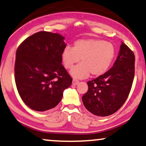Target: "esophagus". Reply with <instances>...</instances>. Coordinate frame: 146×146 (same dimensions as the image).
I'll return each mask as SVG.
<instances>
[{
	"label": "esophagus",
	"mask_w": 146,
	"mask_h": 146,
	"mask_svg": "<svg viewBox=\"0 0 146 146\" xmlns=\"http://www.w3.org/2000/svg\"><path fill=\"white\" fill-rule=\"evenodd\" d=\"M79 80H77V79H73V85H77L78 83H79Z\"/></svg>",
	"instance_id": "1"
}]
</instances>
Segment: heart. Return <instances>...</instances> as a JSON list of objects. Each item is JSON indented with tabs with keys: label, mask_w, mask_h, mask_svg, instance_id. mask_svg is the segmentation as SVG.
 Instances as JSON below:
<instances>
[{
	"label": "heart",
	"mask_w": 146,
	"mask_h": 146,
	"mask_svg": "<svg viewBox=\"0 0 146 146\" xmlns=\"http://www.w3.org/2000/svg\"><path fill=\"white\" fill-rule=\"evenodd\" d=\"M116 50L113 44L96 38L81 39L74 43L73 48L67 46L61 53L63 65L67 69H73L81 59V63L71 71L78 79L102 75L113 62Z\"/></svg>",
	"instance_id": "b5f03b06"
}]
</instances>
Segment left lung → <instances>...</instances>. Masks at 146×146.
Masks as SVG:
<instances>
[{
    "mask_svg": "<svg viewBox=\"0 0 146 146\" xmlns=\"http://www.w3.org/2000/svg\"><path fill=\"white\" fill-rule=\"evenodd\" d=\"M134 73V53L122 42L113 67L103 75L87 82L89 89L82 97L84 106L98 116L114 114L128 98Z\"/></svg>",
    "mask_w": 146,
    "mask_h": 146,
    "instance_id": "8db88e82",
    "label": "left lung"
}]
</instances>
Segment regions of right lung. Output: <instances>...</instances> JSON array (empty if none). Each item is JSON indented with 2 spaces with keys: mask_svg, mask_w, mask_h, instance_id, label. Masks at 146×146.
Instances as JSON below:
<instances>
[{
  "mask_svg": "<svg viewBox=\"0 0 146 146\" xmlns=\"http://www.w3.org/2000/svg\"><path fill=\"white\" fill-rule=\"evenodd\" d=\"M64 37L42 31L22 42L16 53L14 78L23 102L36 111L52 109L61 101L72 78L61 64Z\"/></svg>",
  "mask_w": 146,
  "mask_h": 146,
  "instance_id": "right-lung-1",
  "label": "right lung"
}]
</instances>
